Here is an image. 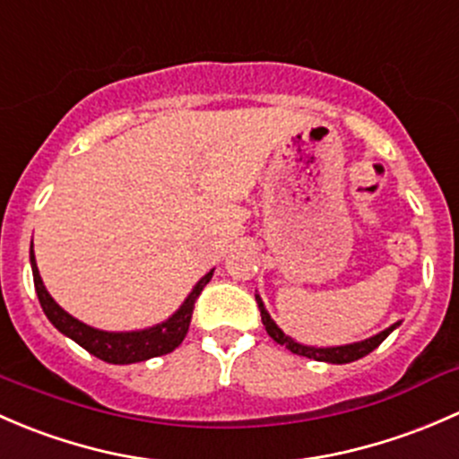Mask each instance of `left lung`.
I'll use <instances>...</instances> for the list:
<instances>
[{"label":"left lung","mask_w":459,"mask_h":459,"mask_svg":"<svg viewBox=\"0 0 459 459\" xmlns=\"http://www.w3.org/2000/svg\"><path fill=\"white\" fill-rule=\"evenodd\" d=\"M256 302H258V309H261V318H263L264 329H267V333L272 335L278 344H285L291 353H299V356H305V358H314V360H318V362H332V365H347V362L360 360V358H365L367 353H371L373 349L380 347L382 340H385L386 335H389L400 325V323L391 325L389 329H385L382 333L373 335V338H369V340H362V342H353V344H344V347H307V344L296 342V340H291L290 335L282 333V329L273 323L272 316L267 314V309H264L263 300L258 299V296H256Z\"/></svg>","instance_id":"left-lung-1"}]
</instances>
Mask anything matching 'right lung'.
<instances>
[{"label":"right lung","instance_id":"obj_1","mask_svg":"<svg viewBox=\"0 0 459 459\" xmlns=\"http://www.w3.org/2000/svg\"><path fill=\"white\" fill-rule=\"evenodd\" d=\"M30 264H32V278H35V290L39 296L41 309L48 316L50 323L59 329L61 333H65L68 338H73L74 342L82 344L86 351L97 356L99 360L112 362V365H132V362L150 360V358L163 356V353L174 351L178 344L186 338L187 329H190L192 311H195V302L201 296L203 287L210 282L212 273H205L201 281L196 282V287L192 290V294L187 296L186 302L181 305V309L168 318L165 323L157 325V327L143 329V332H101V329H92L88 325H83L82 320L73 318L68 311L61 309L59 305L53 300V296L46 291L44 282H41L39 269H37L35 254L30 247Z\"/></svg>","mask_w":459,"mask_h":459}]
</instances>
